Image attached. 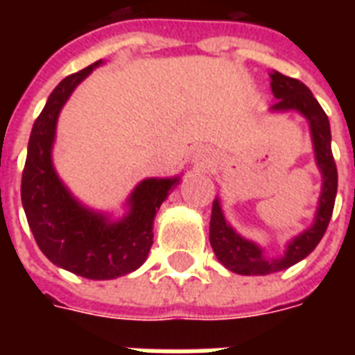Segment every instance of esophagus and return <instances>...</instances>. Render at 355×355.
Returning a JSON list of instances; mask_svg holds the SVG:
<instances>
[{
    "label": "esophagus",
    "instance_id": "34e87169",
    "mask_svg": "<svg viewBox=\"0 0 355 355\" xmlns=\"http://www.w3.org/2000/svg\"><path fill=\"white\" fill-rule=\"evenodd\" d=\"M195 164L200 167L205 166V164H208V156H206L205 150H197V153H195Z\"/></svg>",
    "mask_w": 355,
    "mask_h": 355
}]
</instances>
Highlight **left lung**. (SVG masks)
Masks as SVG:
<instances>
[{
	"mask_svg": "<svg viewBox=\"0 0 355 355\" xmlns=\"http://www.w3.org/2000/svg\"><path fill=\"white\" fill-rule=\"evenodd\" d=\"M270 90L278 101L270 107L272 112H289L297 110L308 119L313 141L315 160L322 175V189H320L319 208L315 214V221L302 234L293 237L286 247V252L280 258H265L263 250L256 243L248 241L234 230L223 216L219 199L214 200L210 219V243L217 259L228 270L245 276H263L278 272L291 265L298 263L308 254L315 250L324 236L331 211L336 205L337 195V167L331 155V132L328 116L315 99L308 86L298 79L272 71L270 73Z\"/></svg>",
	"mask_w": 355,
	"mask_h": 355,
	"instance_id": "obj_1",
	"label": "left lung"
}]
</instances>
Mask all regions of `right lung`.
<instances>
[{
	"instance_id": "1",
	"label": "right lung",
	"mask_w": 355,
	"mask_h": 355,
	"mask_svg": "<svg viewBox=\"0 0 355 355\" xmlns=\"http://www.w3.org/2000/svg\"><path fill=\"white\" fill-rule=\"evenodd\" d=\"M97 60L58 83L31 130L21 175V205L36 245L57 267L88 280H112L144 265L153 245V223L180 178H145L128 197V214L110 221L86 208L58 178L51 160L58 114Z\"/></svg>"
}]
</instances>
